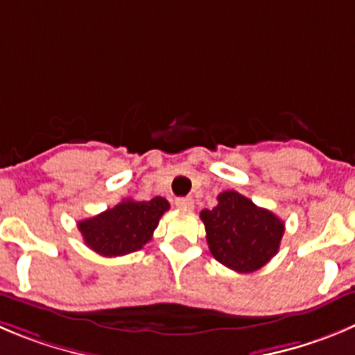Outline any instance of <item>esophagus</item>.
<instances>
[{
	"instance_id": "34e87169",
	"label": "esophagus",
	"mask_w": 355,
	"mask_h": 355,
	"mask_svg": "<svg viewBox=\"0 0 355 355\" xmlns=\"http://www.w3.org/2000/svg\"><path fill=\"white\" fill-rule=\"evenodd\" d=\"M175 205H177V208H180V210H193L194 208L193 198H178V200L175 201Z\"/></svg>"
}]
</instances>
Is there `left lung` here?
Here are the masks:
<instances>
[{"mask_svg":"<svg viewBox=\"0 0 355 355\" xmlns=\"http://www.w3.org/2000/svg\"><path fill=\"white\" fill-rule=\"evenodd\" d=\"M217 201L200 214L211 256L238 273L263 268L278 252L286 230L282 220L236 191H224Z\"/></svg>","mask_w":355,"mask_h":355,"instance_id":"left-lung-1","label":"left lung"}]
</instances>
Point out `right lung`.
Wrapping results in <instances>:
<instances>
[{"instance_id": "1", "label": "right lung", "mask_w": 355, "mask_h": 355, "mask_svg": "<svg viewBox=\"0 0 355 355\" xmlns=\"http://www.w3.org/2000/svg\"><path fill=\"white\" fill-rule=\"evenodd\" d=\"M166 210L170 203L161 196L150 201L124 200L96 217L80 220L78 231L85 245L99 256H125L140 250L150 240Z\"/></svg>"}]
</instances>
